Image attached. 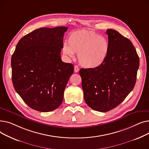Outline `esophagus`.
Here are the masks:
<instances>
[{
	"mask_svg": "<svg viewBox=\"0 0 149 149\" xmlns=\"http://www.w3.org/2000/svg\"><path fill=\"white\" fill-rule=\"evenodd\" d=\"M79 71V68L77 65L74 66V72H78Z\"/></svg>",
	"mask_w": 149,
	"mask_h": 149,
	"instance_id": "obj_1",
	"label": "esophagus"
}]
</instances>
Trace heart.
<instances>
[{
    "instance_id": "1",
    "label": "heart",
    "mask_w": 149,
    "mask_h": 149,
    "mask_svg": "<svg viewBox=\"0 0 149 149\" xmlns=\"http://www.w3.org/2000/svg\"><path fill=\"white\" fill-rule=\"evenodd\" d=\"M68 43L62 45V52L69 58L77 57L80 64L86 68H95L102 65L109 51L107 39L93 31L81 29L70 33Z\"/></svg>"
}]
</instances>
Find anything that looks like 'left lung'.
<instances>
[{
  "label": "left lung",
  "mask_w": 149,
  "mask_h": 149,
  "mask_svg": "<svg viewBox=\"0 0 149 149\" xmlns=\"http://www.w3.org/2000/svg\"><path fill=\"white\" fill-rule=\"evenodd\" d=\"M109 51L103 63L81 69L84 98L92 109L105 112L118 106L134 89L139 59L131 41L114 29H107Z\"/></svg>",
  "instance_id": "1"
}]
</instances>
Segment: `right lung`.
Masks as SVG:
<instances>
[{
  "label": "right lung",
  "instance_id": "1",
  "mask_svg": "<svg viewBox=\"0 0 149 149\" xmlns=\"http://www.w3.org/2000/svg\"><path fill=\"white\" fill-rule=\"evenodd\" d=\"M68 27L37 29L17 44L11 57L14 88L31 108L42 112L57 109L74 72L60 53Z\"/></svg>",
  "mask_w": 149,
  "mask_h": 149
}]
</instances>
